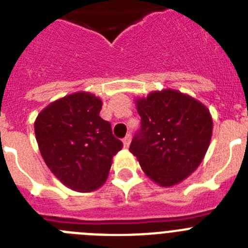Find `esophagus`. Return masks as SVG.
<instances>
[{
  "label": "esophagus",
  "instance_id": "esophagus-1",
  "mask_svg": "<svg viewBox=\"0 0 248 248\" xmlns=\"http://www.w3.org/2000/svg\"><path fill=\"white\" fill-rule=\"evenodd\" d=\"M130 141H131L130 134H128L125 138H124V139H123V143H124V146H125V148H128V146L130 145Z\"/></svg>",
  "mask_w": 248,
  "mask_h": 248
}]
</instances>
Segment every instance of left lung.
Here are the masks:
<instances>
[{
	"label": "left lung",
	"mask_w": 248,
	"mask_h": 248,
	"mask_svg": "<svg viewBox=\"0 0 248 248\" xmlns=\"http://www.w3.org/2000/svg\"><path fill=\"white\" fill-rule=\"evenodd\" d=\"M141 118L130 144L143 171L160 186L185 180L202 161L212 137V118L202 103L181 92H153L137 100Z\"/></svg>",
	"instance_id": "left-lung-1"
}]
</instances>
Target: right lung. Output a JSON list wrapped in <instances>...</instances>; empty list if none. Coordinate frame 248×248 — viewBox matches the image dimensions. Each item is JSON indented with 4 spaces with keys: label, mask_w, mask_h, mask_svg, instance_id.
Masks as SVG:
<instances>
[{
    "label": "right lung",
    "mask_w": 248,
    "mask_h": 248,
    "mask_svg": "<svg viewBox=\"0 0 248 248\" xmlns=\"http://www.w3.org/2000/svg\"><path fill=\"white\" fill-rule=\"evenodd\" d=\"M102 100L78 92L47 105L34 122L39 151L54 176L76 191L97 190L123 143L99 117Z\"/></svg>",
    "instance_id": "right-lung-1"
}]
</instances>
